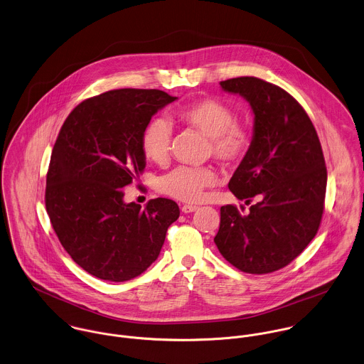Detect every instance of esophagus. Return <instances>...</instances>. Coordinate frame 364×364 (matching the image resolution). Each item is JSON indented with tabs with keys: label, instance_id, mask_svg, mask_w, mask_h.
Listing matches in <instances>:
<instances>
[{
	"label": "esophagus",
	"instance_id": "obj_1",
	"mask_svg": "<svg viewBox=\"0 0 364 364\" xmlns=\"http://www.w3.org/2000/svg\"><path fill=\"white\" fill-rule=\"evenodd\" d=\"M197 210H198L197 205H183V207H181V211H183L184 214H190V213H194V211H197Z\"/></svg>",
	"mask_w": 364,
	"mask_h": 364
}]
</instances>
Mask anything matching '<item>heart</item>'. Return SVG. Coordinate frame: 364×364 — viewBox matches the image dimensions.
Masks as SVG:
<instances>
[{
  "label": "heart",
  "instance_id": "1",
  "mask_svg": "<svg viewBox=\"0 0 364 364\" xmlns=\"http://www.w3.org/2000/svg\"><path fill=\"white\" fill-rule=\"evenodd\" d=\"M178 118L210 138V151L225 166L239 164L252 145L250 128L236 121L232 107L215 98H204L186 105L178 111ZM171 136L170 122L153 118L141 135L144 154L156 164H164L168 159ZM215 181L217 174L211 167L178 166L159 177L157 190L180 201L197 203L204 197V190Z\"/></svg>",
  "mask_w": 364,
  "mask_h": 364
}]
</instances>
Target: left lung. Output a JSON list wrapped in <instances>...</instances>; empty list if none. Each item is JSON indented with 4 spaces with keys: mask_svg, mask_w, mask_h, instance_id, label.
<instances>
[{
    "mask_svg": "<svg viewBox=\"0 0 364 364\" xmlns=\"http://www.w3.org/2000/svg\"><path fill=\"white\" fill-rule=\"evenodd\" d=\"M242 95L255 114L252 145L228 187L249 205L220 207L214 242L236 269L266 274L291 263L318 232L326 193V166L316 131L286 90L257 77L219 82ZM243 211V205H240Z\"/></svg>",
    "mask_w": 364,
    "mask_h": 364,
    "instance_id": "left-lung-1",
    "label": "left lung"
}]
</instances>
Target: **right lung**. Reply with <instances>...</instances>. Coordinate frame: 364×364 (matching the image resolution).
<instances>
[{"instance_id":"1","label":"right lung","mask_w":364,"mask_h":364,"mask_svg":"<svg viewBox=\"0 0 364 364\" xmlns=\"http://www.w3.org/2000/svg\"><path fill=\"white\" fill-rule=\"evenodd\" d=\"M176 100L161 90H111L78 104L59 132L46 211L65 250L97 279L121 283L142 274L180 215L168 198L150 200L145 208L124 201V187L145 168L147 122Z\"/></svg>"}]
</instances>
